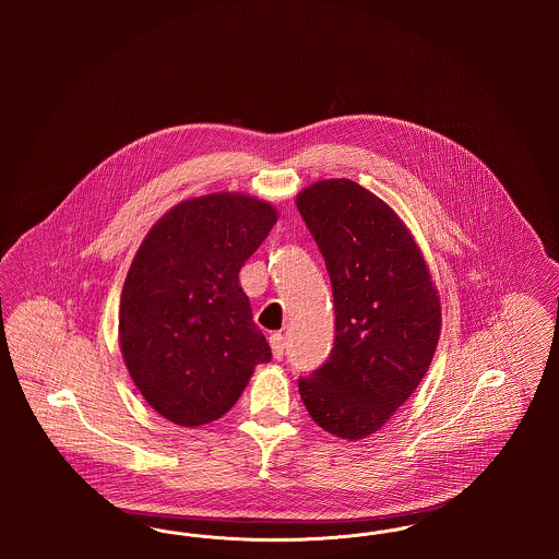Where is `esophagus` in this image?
I'll list each match as a JSON object with an SVG mask.
<instances>
[{
  "label": "esophagus",
  "instance_id": "1",
  "mask_svg": "<svg viewBox=\"0 0 559 559\" xmlns=\"http://www.w3.org/2000/svg\"><path fill=\"white\" fill-rule=\"evenodd\" d=\"M270 347H272L274 358H283L285 356V337L281 333H272L270 335Z\"/></svg>",
  "mask_w": 559,
  "mask_h": 559
}]
</instances>
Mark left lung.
<instances>
[{
	"label": "left lung",
	"instance_id": "8db88e82",
	"mask_svg": "<svg viewBox=\"0 0 559 559\" xmlns=\"http://www.w3.org/2000/svg\"><path fill=\"white\" fill-rule=\"evenodd\" d=\"M333 285L335 344L299 379L310 417L324 431L362 440L417 390L442 329L440 295L399 213L371 190L319 180L297 199Z\"/></svg>",
	"mask_w": 559,
	"mask_h": 559
}]
</instances>
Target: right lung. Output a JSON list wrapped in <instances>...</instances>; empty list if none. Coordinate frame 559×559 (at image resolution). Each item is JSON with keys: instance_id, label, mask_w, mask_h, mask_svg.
Here are the masks:
<instances>
[{"instance_id": "add662e5", "label": "right lung", "mask_w": 559, "mask_h": 559, "mask_svg": "<svg viewBox=\"0 0 559 559\" xmlns=\"http://www.w3.org/2000/svg\"><path fill=\"white\" fill-rule=\"evenodd\" d=\"M276 207L212 192L171 207L138 247L119 306V346L135 388L182 427L226 415L272 358L239 272L276 224Z\"/></svg>"}]
</instances>
